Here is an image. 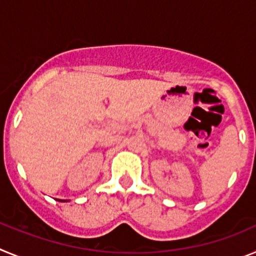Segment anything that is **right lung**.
<instances>
[{"label": "right lung", "mask_w": 256, "mask_h": 256, "mask_svg": "<svg viewBox=\"0 0 256 256\" xmlns=\"http://www.w3.org/2000/svg\"><path fill=\"white\" fill-rule=\"evenodd\" d=\"M58 201H64V200H58Z\"/></svg>", "instance_id": "add662e5"}]
</instances>
